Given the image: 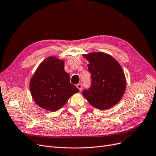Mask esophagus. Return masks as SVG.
Returning <instances> with one entry per match:
<instances>
[{
	"label": "esophagus",
	"instance_id": "1",
	"mask_svg": "<svg viewBox=\"0 0 156 156\" xmlns=\"http://www.w3.org/2000/svg\"><path fill=\"white\" fill-rule=\"evenodd\" d=\"M76 87H78V89L80 90V91H82V83H78V84H77V85H76Z\"/></svg>",
	"mask_w": 156,
	"mask_h": 156
}]
</instances>
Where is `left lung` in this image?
I'll return each instance as SVG.
<instances>
[{
    "label": "left lung",
    "mask_w": 156,
    "mask_h": 156,
    "mask_svg": "<svg viewBox=\"0 0 156 156\" xmlns=\"http://www.w3.org/2000/svg\"><path fill=\"white\" fill-rule=\"evenodd\" d=\"M84 57L91 74V85L83 91L87 101L100 110L112 108L122 98L126 82L123 70L116 59L104 52H91Z\"/></svg>",
    "instance_id": "left-lung-1"
}]
</instances>
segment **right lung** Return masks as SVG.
<instances>
[{"label": "right lung", "instance_id": "right-lung-1", "mask_svg": "<svg viewBox=\"0 0 156 156\" xmlns=\"http://www.w3.org/2000/svg\"><path fill=\"white\" fill-rule=\"evenodd\" d=\"M64 60L55 56L41 63L30 81L32 97L40 108L58 111L79 89L70 83L69 74L64 69Z\"/></svg>", "mask_w": 156, "mask_h": 156}]
</instances>
